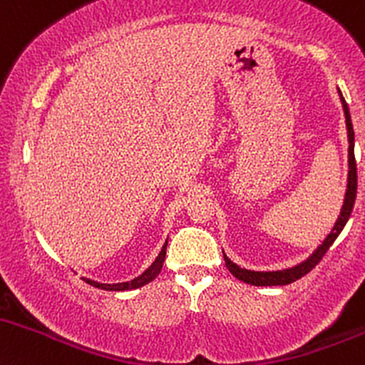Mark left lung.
Segmentation results:
<instances>
[{
  "label": "left lung",
  "mask_w": 365,
  "mask_h": 365,
  "mask_svg": "<svg viewBox=\"0 0 365 365\" xmlns=\"http://www.w3.org/2000/svg\"><path fill=\"white\" fill-rule=\"evenodd\" d=\"M339 93V100H341L343 105V112H345V122H346V133H348V184H346V193H345V200H343V207L341 212H339L336 222H334V227L331 229L329 235L326 236V240L322 241V245H319L315 248V252L309 259L300 262L298 265L289 269H282V271H248V269H241L240 265H236L235 262H231L229 257H226L224 253V260H226V267L229 269V272L232 276L237 277L240 281L248 282V284L253 286H284L289 284V282L300 279L304 277L307 272H310L315 265L321 262L324 253L329 250L331 245L334 243V240L339 236V232L343 231L345 224L350 219L351 210H354V203H355V196H357V165H355V155H354V125H351V118H350V110H348V105L343 98L341 91Z\"/></svg>",
  "instance_id": "left-lung-1"
}]
</instances>
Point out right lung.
Wrapping results in <instances>:
<instances>
[{
  "mask_svg": "<svg viewBox=\"0 0 365 365\" xmlns=\"http://www.w3.org/2000/svg\"><path fill=\"white\" fill-rule=\"evenodd\" d=\"M165 253H167V243L162 247V252L158 253V257L155 259L153 264L150 265L148 269H146L145 272L141 274V276L134 277V279L130 281H125V282H113V284H103V282H96L93 279H86L84 281L88 282V284L94 286V288H100V289H106V292H128V289H136V288H141V286L148 284L155 279V277L158 276L163 267V260H165Z\"/></svg>",
  "mask_w": 365,
  "mask_h": 365,
  "instance_id": "right-lung-1",
  "label": "right lung"
}]
</instances>
